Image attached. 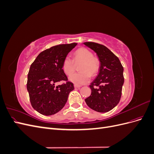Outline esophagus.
Segmentation results:
<instances>
[{
	"label": "esophagus",
	"instance_id": "esophagus-1",
	"mask_svg": "<svg viewBox=\"0 0 154 154\" xmlns=\"http://www.w3.org/2000/svg\"><path fill=\"white\" fill-rule=\"evenodd\" d=\"M74 88H80L82 86L80 85H74Z\"/></svg>",
	"mask_w": 154,
	"mask_h": 154
}]
</instances>
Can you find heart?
Returning <instances> with one entry per match:
<instances>
[{"instance_id": "heart-1", "label": "heart", "mask_w": 154, "mask_h": 154, "mask_svg": "<svg viewBox=\"0 0 154 154\" xmlns=\"http://www.w3.org/2000/svg\"><path fill=\"white\" fill-rule=\"evenodd\" d=\"M82 61L83 63L80 68L82 71L70 76L69 80L75 84H85L90 81L91 75L94 76L98 72L100 61L97 58L93 57L91 51L85 48L78 49L74 54V60L69 57H66L63 60L62 69L67 75H70L75 70V64Z\"/></svg>"}]
</instances>
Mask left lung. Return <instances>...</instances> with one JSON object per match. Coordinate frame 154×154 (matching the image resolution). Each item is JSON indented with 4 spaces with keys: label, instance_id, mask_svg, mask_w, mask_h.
<instances>
[{
    "label": "left lung",
    "instance_id": "1",
    "mask_svg": "<svg viewBox=\"0 0 154 154\" xmlns=\"http://www.w3.org/2000/svg\"><path fill=\"white\" fill-rule=\"evenodd\" d=\"M97 54L100 62L99 73L90 85L91 94L85 100L91 109L106 112L118 104L124 83L123 67L119 58L105 45L83 43Z\"/></svg>",
    "mask_w": 154,
    "mask_h": 154
}]
</instances>
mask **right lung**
I'll use <instances>...</instances> for the list:
<instances>
[{"instance_id":"obj_1","label":"right lung","mask_w":154,"mask_h":154,"mask_svg":"<svg viewBox=\"0 0 154 154\" xmlns=\"http://www.w3.org/2000/svg\"><path fill=\"white\" fill-rule=\"evenodd\" d=\"M77 45L76 43L61 44L41 52L30 66L27 74V89L31 104L41 114L51 116L57 113L66 105L73 83L62 69L63 59ZM60 81L66 83L58 86Z\"/></svg>"}]
</instances>
